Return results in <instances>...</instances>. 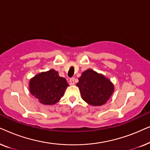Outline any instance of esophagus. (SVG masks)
I'll use <instances>...</instances> for the list:
<instances>
[{
  "label": "esophagus",
  "mask_w": 150,
  "mask_h": 150,
  "mask_svg": "<svg viewBox=\"0 0 150 150\" xmlns=\"http://www.w3.org/2000/svg\"><path fill=\"white\" fill-rule=\"evenodd\" d=\"M74 81H75L74 78H71V79H69V85H74Z\"/></svg>",
  "instance_id": "obj_1"
}]
</instances>
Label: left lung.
Returning a JSON list of instances; mask_svg holds the SVG:
<instances>
[{"label": "left lung", "instance_id": "8db88e82", "mask_svg": "<svg viewBox=\"0 0 150 150\" xmlns=\"http://www.w3.org/2000/svg\"><path fill=\"white\" fill-rule=\"evenodd\" d=\"M76 86L84 101L94 106L106 104L115 90L113 83L110 79L91 69H87L82 73Z\"/></svg>", "mask_w": 150, "mask_h": 150}]
</instances>
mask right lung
Here are the masks:
<instances>
[{
	"mask_svg": "<svg viewBox=\"0 0 150 150\" xmlns=\"http://www.w3.org/2000/svg\"><path fill=\"white\" fill-rule=\"evenodd\" d=\"M30 93L44 105H53L61 100L69 85L58 71L51 69L42 71L29 81Z\"/></svg>",
	"mask_w": 150,
	"mask_h": 150,
	"instance_id": "1",
	"label": "right lung"
}]
</instances>
